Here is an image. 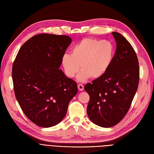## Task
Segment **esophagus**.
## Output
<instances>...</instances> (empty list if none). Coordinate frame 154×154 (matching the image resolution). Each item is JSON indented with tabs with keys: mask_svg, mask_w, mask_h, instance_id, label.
<instances>
[{
	"mask_svg": "<svg viewBox=\"0 0 154 154\" xmlns=\"http://www.w3.org/2000/svg\"><path fill=\"white\" fill-rule=\"evenodd\" d=\"M78 89L79 91H82L84 90V86L81 84H79L78 85Z\"/></svg>",
	"mask_w": 154,
	"mask_h": 154,
	"instance_id": "obj_1",
	"label": "esophagus"
}]
</instances>
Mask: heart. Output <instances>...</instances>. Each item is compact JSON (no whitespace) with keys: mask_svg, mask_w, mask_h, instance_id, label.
<instances>
[{"mask_svg":"<svg viewBox=\"0 0 154 154\" xmlns=\"http://www.w3.org/2000/svg\"><path fill=\"white\" fill-rule=\"evenodd\" d=\"M115 47L108 40H99L86 38L72 49V54H64L61 63L66 75L75 77L79 70V81H84L88 78L97 79L102 77L112 63L115 55Z\"/></svg>","mask_w":154,"mask_h":154,"instance_id":"b5f03b06","label":"heart"}]
</instances>
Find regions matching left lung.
<instances>
[{"label":"left lung","mask_w":154,"mask_h":154,"mask_svg":"<svg viewBox=\"0 0 154 154\" xmlns=\"http://www.w3.org/2000/svg\"><path fill=\"white\" fill-rule=\"evenodd\" d=\"M116 50L108 71L84 86L90 96L87 113L102 127H111L127 115L137 90L140 67L135 51L121 34L112 32Z\"/></svg>","instance_id":"1"}]
</instances>
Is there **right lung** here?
Returning <instances> with one entry per match:
<instances>
[{"instance_id":"obj_1","label":"right lung","mask_w":154,"mask_h":154,"mask_svg":"<svg viewBox=\"0 0 154 154\" xmlns=\"http://www.w3.org/2000/svg\"><path fill=\"white\" fill-rule=\"evenodd\" d=\"M72 39L39 34L20 48L12 67L13 88L22 111L32 122L51 127L61 122L77 84L59 70Z\"/></svg>"}]
</instances>
